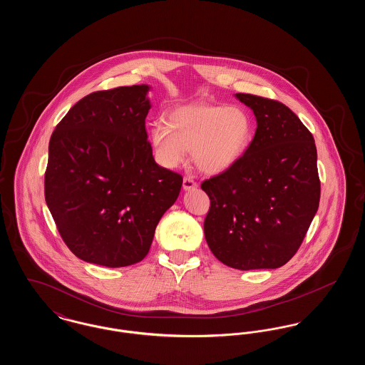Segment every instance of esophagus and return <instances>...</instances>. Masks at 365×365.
Instances as JSON below:
<instances>
[{
	"label": "esophagus",
	"mask_w": 365,
	"mask_h": 365,
	"mask_svg": "<svg viewBox=\"0 0 365 365\" xmlns=\"http://www.w3.org/2000/svg\"><path fill=\"white\" fill-rule=\"evenodd\" d=\"M195 187H197V182L191 176H185V179H183V189L185 190H191V189H195Z\"/></svg>",
	"instance_id": "obj_1"
}]
</instances>
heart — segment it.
<instances>
[{"label":"heart","mask_w":365,"mask_h":365,"mask_svg":"<svg viewBox=\"0 0 365 365\" xmlns=\"http://www.w3.org/2000/svg\"><path fill=\"white\" fill-rule=\"evenodd\" d=\"M253 135V120L241 106L191 104L170 112L167 125L155 124L152 143L167 168L179 167L191 150L201 171L220 174L246 153Z\"/></svg>","instance_id":"obj_1"}]
</instances>
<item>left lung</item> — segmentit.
Listing matches in <instances>:
<instances>
[{"label": "left lung", "mask_w": 365, "mask_h": 365, "mask_svg": "<svg viewBox=\"0 0 365 365\" xmlns=\"http://www.w3.org/2000/svg\"><path fill=\"white\" fill-rule=\"evenodd\" d=\"M235 96L253 109L257 128L231 168L201 183L210 200L205 240L231 268H279L297 253L319 208L314 139L286 105Z\"/></svg>", "instance_id": "8db88e82"}]
</instances>
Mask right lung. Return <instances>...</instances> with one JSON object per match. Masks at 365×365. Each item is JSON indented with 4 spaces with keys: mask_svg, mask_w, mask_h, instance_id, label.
<instances>
[{
    "mask_svg": "<svg viewBox=\"0 0 365 365\" xmlns=\"http://www.w3.org/2000/svg\"><path fill=\"white\" fill-rule=\"evenodd\" d=\"M145 85L83 97L56 125L45 171V200L71 252L119 268L142 260L182 187V175L152 155Z\"/></svg>",
    "mask_w": 365,
    "mask_h": 365,
    "instance_id": "1",
    "label": "right lung"
}]
</instances>
